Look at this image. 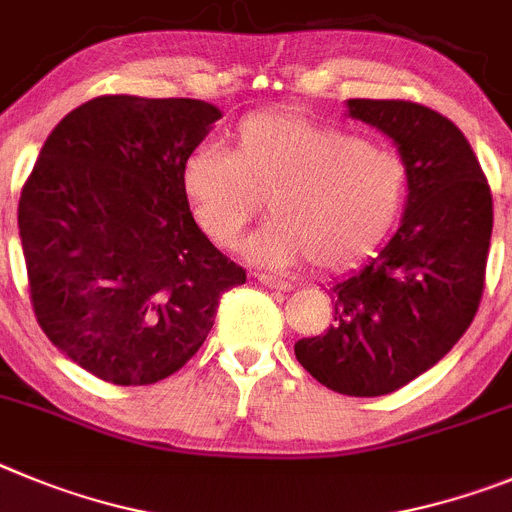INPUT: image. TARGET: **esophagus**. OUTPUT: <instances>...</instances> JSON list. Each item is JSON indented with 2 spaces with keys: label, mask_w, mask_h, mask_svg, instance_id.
<instances>
[{
  "label": "esophagus",
  "mask_w": 512,
  "mask_h": 512,
  "mask_svg": "<svg viewBox=\"0 0 512 512\" xmlns=\"http://www.w3.org/2000/svg\"><path fill=\"white\" fill-rule=\"evenodd\" d=\"M257 283H262L265 288H273V290H290L293 288V283L285 278H275V275H267V273H257L255 275Z\"/></svg>",
  "instance_id": "1"
}]
</instances>
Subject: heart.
<instances>
[{"instance_id":"b5f03b06","label":"heart","mask_w":512,"mask_h":512,"mask_svg":"<svg viewBox=\"0 0 512 512\" xmlns=\"http://www.w3.org/2000/svg\"><path fill=\"white\" fill-rule=\"evenodd\" d=\"M183 191L196 222L229 247L262 211L273 219L245 242V255L288 267L311 257L321 270L362 260L398 219L405 163L334 124L303 114H252L232 147H196L183 163Z\"/></svg>"}]
</instances>
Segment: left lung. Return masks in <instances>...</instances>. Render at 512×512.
<instances>
[{"mask_svg": "<svg viewBox=\"0 0 512 512\" xmlns=\"http://www.w3.org/2000/svg\"><path fill=\"white\" fill-rule=\"evenodd\" d=\"M347 114L393 140L408 199L388 245L331 285L334 324L298 339L296 359L334 393L375 398L431 370L472 324L492 196L467 137L434 109L349 99Z\"/></svg>", "mask_w": 512, "mask_h": 512, "instance_id": "left-lung-1", "label": "left lung"}]
</instances>
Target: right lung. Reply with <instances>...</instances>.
Returning <instances> with one entry per match:
<instances>
[{
	"mask_svg": "<svg viewBox=\"0 0 512 512\" xmlns=\"http://www.w3.org/2000/svg\"><path fill=\"white\" fill-rule=\"evenodd\" d=\"M222 112L199 99L99 96L58 122L17 209L40 329L114 385H153L206 342L247 280L193 222L183 163Z\"/></svg>",
	"mask_w": 512,
	"mask_h": 512,
	"instance_id": "right-lung-1",
	"label": "right lung"
}]
</instances>
